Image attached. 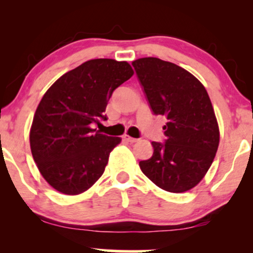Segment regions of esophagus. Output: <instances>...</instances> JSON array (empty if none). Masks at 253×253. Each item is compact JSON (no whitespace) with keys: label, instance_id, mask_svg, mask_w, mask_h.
Here are the masks:
<instances>
[{"label":"esophagus","instance_id":"obj_1","mask_svg":"<svg viewBox=\"0 0 253 253\" xmlns=\"http://www.w3.org/2000/svg\"><path fill=\"white\" fill-rule=\"evenodd\" d=\"M123 139H124L125 141H127V143H135V141H136L135 138H132V136H129V135H127V134H125L123 136Z\"/></svg>","mask_w":253,"mask_h":253}]
</instances>
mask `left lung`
I'll list each match as a JSON object with an SVG mask.
<instances>
[{
  "label": "left lung",
  "instance_id": "1",
  "mask_svg": "<svg viewBox=\"0 0 253 253\" xmlns=\"http://www.w3.org/2000/svg\"><path fill=\"white\" fill-rule=\"evenodd\" d=\"M150 108L168 123L165 143L139 167L157 187L183 193L199 184L214 161L219 126L211 98L195 76L176 64L147 57L132 63Z\"/></svg>",
  "mask_w": 253,
  "mask_h": 253
}]
</instances>
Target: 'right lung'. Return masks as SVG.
Masks as SVG:
<instances>
[{"label": "right lung", "mask_w": 253, "mask_h": 253, "mask_svg": "<svg viewBox=\"0 0 253 253\" xmlns=\"http://www.w3.org/2000/svg\"><path fill=\"white\" fill-rule=\"evenodd\" d=\"M133 76L127 62L91 59L66 72L45 92L34 114L30 143L38 169L52 188L78 195L102 176L119 136L101 134L113 91Z\"/></svg>", "instance_id": "obj_1"}]
</instances>
